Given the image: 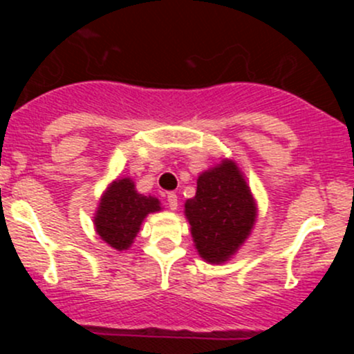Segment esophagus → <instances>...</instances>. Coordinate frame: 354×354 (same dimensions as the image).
Wrapping results in <instances>:
<instances>
[{"mask_svg": "<svg viewBox=\"0 0 354 354\" xmlns=\"http://www.w3.org/2000/svg\"><path fill=\"white\" fill-rule=\"evenodd\" d=\"M166 198H167V207H169L171 210H176L178 209V197H176V194L169 192Z\"/></svg>", "mask_w": 354, "mask_h": 354, "instance_id": "1", "label": "esophagus"}]
</instances>
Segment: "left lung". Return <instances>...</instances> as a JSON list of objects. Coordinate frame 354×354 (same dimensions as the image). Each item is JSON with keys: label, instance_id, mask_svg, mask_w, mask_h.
<instances>
[{"label": "left lung", "instance_id": "1", "mask_svg": "<svg viewBox=\"0 0 354 354\" xmlns=\"http://www.w3.org/2000/svg\"><path fill=\"white\" fill-rule=\"evenodd\" d=\"M195 248L209 263H224L252 233L257 203L236 162L223 159L203 171L197 194L185 202Z\"/></svg>", "mask_w": 354, "mask_h": 354}]
</instances>
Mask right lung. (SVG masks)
I'll return each mask as SVG.
<instances>
[{"label":"right lung","instance_id":"add662e5","mask_svg":"<svg viewBox=\"0 0 354 354\" xmlns=\"http://www.w3.org/2000/svg\"><path fill=\"white\" fill-rule=\"evenodd\" d=\"M159 210V200L152 195L138 194L130 178H121L114 180L102 194L95 210L94 226L101 240L121 252L133 243L147 214Z\"/></svg>","mask_w":354,"mask_h":354}]
</instances>
